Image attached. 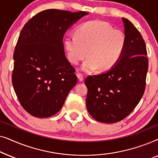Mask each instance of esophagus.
Instances as JSON below:
<instances>
[{
	"instance_id": "34e87169",
	"label": "esophagus",
	"mask_w": 158,
	"mask_h": 158,
	"mask_svg": "<svg viewBox=\"0 0 158 158\" xmlns=\"http://www.w3.org/2000/svg\"><path fill=\"white\" fill-rule=\"evenodd\" d=\"M77 78H78L79 81H81V82L83 81V80H84V77H83V75H82L81 73H77Z\"/></svg>"
}]
</instances>
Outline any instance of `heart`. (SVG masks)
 I'll list each match as a JSON object with an SVG mask.
<instances>
[{"label":"heart","instance_id":"obj_1","mask_svg":"<svg viewBox=\"0 0 158 158\" xmlns=\"http://www.w3.org/2000/svg\"><path fill=\"white\" fill-rule=\"evenodd\" d=\"M127 44V37L122 31L114 29L106 21L94 20L77 27L75 34H69L64 39L67 57L71 63L78 64L88 57L81 70L90 73L107 72L122 58Z\"/></svg>","mask_w":158,"mask_h":158}]
</instances>
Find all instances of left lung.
<instances>
[{"instance_id":"8db88e82","label":"left lung","mask_w":158,"mask_h":158,"mask_svg":"<svg viewBox=\"0 0 158 158\" xmlns=\"http://www.w3.org/2000/svg\"><path fill=\"white\" fill-rule=\"evenodd\" d=\"M127 44L122 58L111 70L85 80L86 107L98 122H120L135 109L143 96L148 70L145 42L140 32L122 18Z\"/></svg>"}]
</instances>
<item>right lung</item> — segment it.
<instances>
[{"label":"right lung","mask_w":158,"mask_h":158,"mask_svg":"<svg viewBox=\"0 0 158 158\" xmlns=\"http://www.w3.org/2000/svg\"><path fill=\"white\" fill-rule=\"evenodd\" d=\"M87 14L47 9L32 17L21 31L12 83L21 105L31 116L55 115L76 85L75 69L66 58L62 40L69 27Z\"/></svg>","instance_id":"right-lung-1"}]
</instances>
